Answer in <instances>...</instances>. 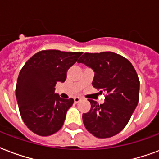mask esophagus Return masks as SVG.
<instances>
[{
  "label": "esophagus",
  "instance_id": "esophagus-1",
  "mask_svg": "<svg viewBox=\"0 0 159 159\" xmlns=\"http://www.w3.org/2000/svg\"><path fill=\"white\" fill-rule=\"evenodd\" d=\"M74 100H75V103L77 104V103H79V102L80 101L81 99L80 98V97H75V98H74Z\"/></svg>",
  "mask_w": 159,
  "mask_h": 159
}]
</instances>
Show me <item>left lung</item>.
I'll return each instance as SVG.
<instances>
[{"label": "left lung", "mask_w": 159, "mask_h": 159, "mask_svg": "<svg viewBox=\"0 0 159 159\" xmlns=\"http://www.w3.org/2000/svg\"><path fill=\"white\" fill-rule=\"evenodd\" d=\"M78 63L93 70L92 84L107 93L104 104L89 99L91 109L82 116L86 129L99 139L116 135L126 126L139 103V80L134 66L110 51L84 53Z\"/></svg>", "instance_id": "1"}]
</instances>
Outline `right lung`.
Wrapping results in <instances>:
<instances>
[{
  "label": "right lung",
  "instance_id": "obj_1",
  "mask_svg": "<svg viewBox=\"0 0 159 159\" xmlns=\"http://www.w3.org/2000/svg\"><path fill=\"white\" fill-rule=\"evenodd\" d=\"M82 52L42 50L27 61L20 71L16 96L23 121L30 130L49 136L61 129L73 99L55 93L57 82H65L67 71Z\"/></svg>",
  "mask_w": 159,
  "mask_h": 159
}]
</instances>
